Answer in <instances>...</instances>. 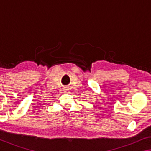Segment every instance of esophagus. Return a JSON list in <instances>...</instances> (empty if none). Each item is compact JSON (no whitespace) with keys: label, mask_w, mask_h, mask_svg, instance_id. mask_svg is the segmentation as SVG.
<instances>
[{"label":"esophagus","mask_w":151,"mask_h":151,"mask_svg":"<svg viewBox=\"0 0 151 151\" xmlns=\"http://www.w3.org/2000/svg\"><path fill=\"white\" fill-rule=\"evenodd\" d=\"M68 88H64V92H65V93H67V92L68 91Z\"/></svg>","instance_id":"obj_1"}]
</instances>
